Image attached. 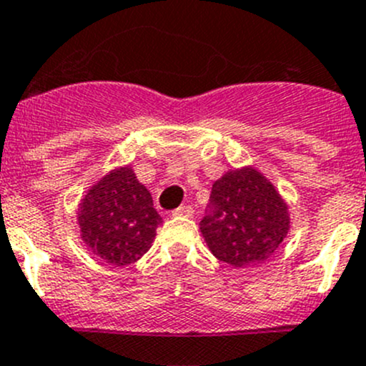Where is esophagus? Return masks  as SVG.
Here are the masks:
<instances>
[{
    "label": "esophagus",
    "mask_w": 366,
    "mask_h": 366,
    "mask_svg": "<svg viewBox=\"0 0 366 366\" xmlns=\"http://www.w3.org/2000/svg\"><path fill=\"white\" fill-rule=\"evenodd\" d=\"M194 214V210H193V207L191 205H180L179 209H175L172 212V216L173 217H191Z\"/></svg>",
    "instance_id": "esophagus-1"
}]
</instances>
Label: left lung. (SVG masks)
<instances>
[{
  "instance_id": "obj_1",
  "label": "left lung",
  "mask_w": 366,
  "mask_h": 366,
  "mask_svg": "<svg viewBox=\"0 0 366 366\" xmlns=\"http://www.w3.org/2000/svg\"><path fill=\"white\" fill-rule=\"evenodd\" d=\"M289 228V205L253 166L227 172L212 184L200 221V232L214 257L234 267L267 260Z\"/></svg>"
}]
</instances>
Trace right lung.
<instances>
[{"mask_svg": "<svg viewBox=\"0 0 366 366\" xmlns=\"http://www.w3.org/2000/svg\"><path fill=\"white\" fill-rule=\"evenodd\" d=\"M77 223L81 239L95 257L124 267L149 252L162 217L131 166H122L86 191Z\"/></svg>", "mask_w": 366, "mask_h": 366, "instance_id": "1", "label": "right lung"}]
</instances>
